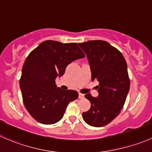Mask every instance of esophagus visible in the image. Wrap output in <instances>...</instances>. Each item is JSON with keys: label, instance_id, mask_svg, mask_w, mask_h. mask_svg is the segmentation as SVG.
Wrapping results in <instances>:
<instances>
[{"label": "esophagus", "instance_id": "1", "mask_svg": "<svg viewBox=\"0 0 152 152\" xmlns=\"http://www.w3.org/2000/svg\"><path fill=\"white\" fill-rule=\"evenodd\" d=\"M79 98L80 99H83L84 98V94L82 93H79Z\"/></svg>", "mask_w": 152, "mask_h": 152}]
</instances>
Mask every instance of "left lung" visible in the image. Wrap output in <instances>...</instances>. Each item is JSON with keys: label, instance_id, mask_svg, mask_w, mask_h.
I'll return each mask as SVG.
<instances>
[{"label": "left lung", "instance_id": "8db88e82", "mask_svg": "<svg viewBox=\"0 0 152 152\" xmlns=\"http://www.w3.org/2000/svg\"><path fill=\"white\" fill-rule=\"evenodd\" d=\"M78 45L86 54L91 80L99 83L97 97L85 95L91 108L83 113V118L91 126H105L120 113L129 92L126 62L121 53L105 41L92 40Z\"/></svg>", "mask_w": 152, "mask_h": 152}]
</instances>
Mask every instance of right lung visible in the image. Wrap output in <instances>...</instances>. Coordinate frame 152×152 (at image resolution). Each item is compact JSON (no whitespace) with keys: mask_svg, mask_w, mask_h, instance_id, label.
<instances>
[{"mask_svg":"<svg viewBox=\"0 0 152 152\" xmlns=\"http://www.w3.org/2000/svg\"><path fill=\"white\" fill-rule=\"evenodd\" d=\"M84 57L77 43L47 40L26 58L20 86L26 110L38 122H58L63 118L69 103L77 99V91L56 88L55 80L64 74L69 64Z\"/></svg>","mask_w":152,"mask_h":152,"instance_id":"1","label":"right lung"}]
</instances>
